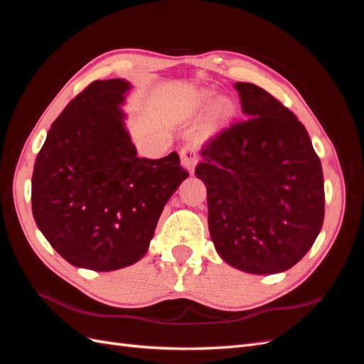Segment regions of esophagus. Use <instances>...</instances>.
Masks as SVG:
<instances>
[{
	"mask_svg": "<svg viewBox=\"0 0 364 364\" xmlns=\"http://www.w3.org/2000/svg\"><path fill=\"white\" fill-rule=\"evenodd\" d=\"M179 155H181L182 167L188 170L190 173H193L197 164V158H199V155H197V149L194 146H185L181 149Z\"/></svg>",
	"mask_w": 364,
	"mask_h": 364,
	"instance_id": "1",
	"label": "esophagus"
}]
</instances>
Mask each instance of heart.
Listing matches in <instances>:
<instances>
[{
  "label": "heart",
  "mask_w": 364,
  "mask_h": 364,
  "mask_svg": "<svg viewBox=\"0 0 364 364\" xmlns=\"http://www.w3.org/2000/svg\"><path fill=\"white\" fill-rule=\"evenodd\" d=\"M213 102H214V97L211 94H203L200 97L199 105L200 106H209V105H213ZM229 112H230V105L229 103H222L218 106V115L220 117H228Z\"/></svg>",
  "instance_id": "1"
}]
</instances>
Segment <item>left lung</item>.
Instances as JSON below:
<instances>
[{
    "instance_id": "obj_1",
    "label": "left lung",
    "mask_w": 364,
    "mask_h": 364,
    "mask_svg": "<svg viewBox=\"0 0 364 364\" xmlns=\"http://www.w3.org/2000/svg\"><path fill=\"white\" fill-rule=\"evenodd\" d=\"M234 86L247 118L209 139L196 167L209 234L229 266L279 273L304 258L322 229V165L290 109L257 85Z\"/></svg>"
}]
</instances>
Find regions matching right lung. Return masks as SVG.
Here are the masks:
<instances>
[{"mask_svg": "<svg viewBox=\"0 0 364 364\" xmlns=\"http://www.w3.org/2000/svg\"><path fill=\"white\" fill-rule=\"evenodd\" d=\"M130 83L95 80L48 130L31 178L41 232L75 267L111 272L146 255L165 203L188 178L176 151L138 158L124 126Z\"/></svg>", "mask_w": 364, "mask_h": 364, "instance_id": "1", "label": "right lung"}]
</instances>
